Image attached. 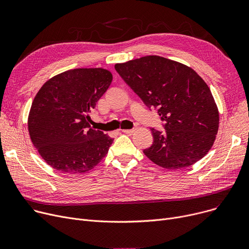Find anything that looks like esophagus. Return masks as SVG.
Listing matches in <instances>:
<instances>
[{
  "label": "esophagus",
  "mask_w": 249,
  "mask_h": 249,
  "mask_svg": "<svg viewBox=\"0 0 249 249\" xmlns=\"http://www.w3.org/2000/svg\"><path fill=\"white\" fill-rule=\"evenodd\" d=\"M122 132L128 135H131L135 132V129H125V130H122Z\"/></svg>",
  "instance_id": "esophagus-1"
}]
</instances>
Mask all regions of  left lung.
I'll list each match as a JSON object with an SVG mask.
<instances>
[{
	"label": "left lung",
	"instance_id": "obj_1",
	"mask_svg": "<svg viewBox=\"0 0 249 249\" xmlns=\"http://www.w3.org/2000/svg\"><path fill=\"white\" fill-rule=\"evenodd\" d=\"M115 70L148 108L159 109L165 133L151 128L153 143L143 150L161 167H188L211 149L219 111L210 89L193 69L158 55L116 63Z\"/></svg>",
	"mask_w": 249,
	"mask_h": 249
}]
</instances>
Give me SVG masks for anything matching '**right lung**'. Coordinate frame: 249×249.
<instances>
[{"instance_id": "add662e5", "label": "right lung", "mask_w": 249, "mask_h": 249, "mask_svg": "<svg viewBox=\"0 0 249 249\" xmlns=\"http://www.w3.org/2000/svg\"><path fill=\"white\" fill-rule=\"evenodd\" d=\"M102 68L74 69L52 76L36 94L28 131L38 153L52 168L84 174L109 151L113 138L89 125V113L111 85Z\"/></svg>"}]
</instances>
